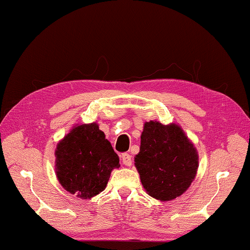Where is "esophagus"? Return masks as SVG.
I'll list each match as a JSON object with an SVG mask.
<instances>
[{
	"mask_svg": "<svg viewBox=\"0 0 250 250\" xmlns=\"http://www.w3.org/2000/svg\"><path fill=\"white\" fill-rule=\"evenodd\" d=\"M121 160H122V163L125 164L126 167H130L131 164H132V159H131V155L128 153H124L121 155Z\"/></svg>",
	"mask_w": 250,
	"mask_h": 250,
	"instance_id": "34e87169",
	"label": "esophagus"
}]
</instances>
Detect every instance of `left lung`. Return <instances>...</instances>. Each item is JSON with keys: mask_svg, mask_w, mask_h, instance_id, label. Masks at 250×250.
Instances as JSON below:
<instances>
[{"mask_svg": "<svg viewBox=\"0 0 250 250\" xmlns=\"http://www.w3.org/2000/svg\"><path fill=\"white\" fill-rule=\"evenodd\" d=\"M134 166L146 192L161 202L188 191L198 168V153L181 125L151 120L143 125Z\"/></svg>", "mask_w": 250, "mask_h": 250, "instance_id": "left-lung-1", "label": "left lung"}]
</instances>
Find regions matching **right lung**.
I'll return each mask as SVG.
<instances>
[{
  "label": "right lung",
  "instance_id": "obj_1",
  "mask_svg": "<svg viewBox=\"0 0 250 250\" xmlns=\"http://www.w3.org/2000/svg\"><path fill=\"white\" fill-rule=\"evenodd\" d=\"M55 173L67 192L90 200L105 188L119 156L96 122L76 125L55 150Z\"/></svg>",
  "mask_w": 250,
  "mask_h": 250
}]
</instances>
